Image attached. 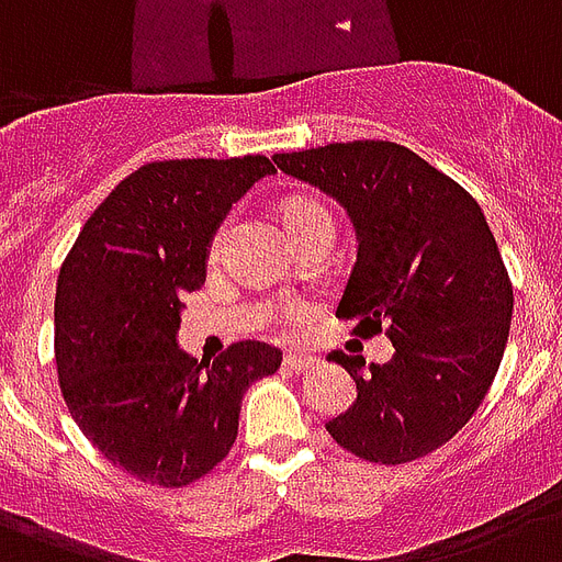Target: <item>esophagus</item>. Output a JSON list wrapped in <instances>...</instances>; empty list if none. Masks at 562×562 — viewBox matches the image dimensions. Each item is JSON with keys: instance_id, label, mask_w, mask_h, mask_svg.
I'll return each instance as SVG.
<instances>
[{"instance_id": "obj_1", "label": "esophagus", "mask_w": 562, "mask_h": 562, "mask_svg": "<svg viewBox=\"0 0 562 562\" xmlns=\"http://www.w3.org/2000/svg\"><path fill=\"white\" fill-rule=\"evenodd\" d=\"M317 364L315 356H308V352H285V359H282V368L291 370V373H306Z\"/></svg>"}]
</instances>
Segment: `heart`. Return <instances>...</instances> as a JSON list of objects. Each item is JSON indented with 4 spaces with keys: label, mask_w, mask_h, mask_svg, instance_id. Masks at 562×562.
<instances>
[{
    "label": "heart",
    "mask_w": 562,
    "mask_h": 562,
    "mask_svg": "<svg viewBox=\"0 0 562 562\" xmlns=\"http://www.w3.org/2000/svg\"><path fill=\"white\" fill-rule=\"evenodd\" d=\"M285 224H289L291 233L312 227V224H333V212L326 210L321 201L297 198V201H291L289 206H285ZM224 233H227V227L218 229V236H215V241H212V250H218Z\"/></svg>",
    "instance_id": "1"
}]
</instances>
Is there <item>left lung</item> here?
Here are the masks:
<instances>
[{"label":"left lung","mask_w":562,"mask_h":562,"mask_svg":"<svg viewBox=\"0 0 562 562\" xmlns=\"http://www.w3.org/2000/svg\"><path fill=\"white\" fill-rule=\"evenodd\" d=\"M277 169L350 215L359 254L335 315L384 329L393 359L333 352L359 396L326 431L373 463H408L452 440L487 396L505 356L514 285L470 192L405 145L333 143L273 154Z\"/></svg>","instance_id":"obj_1"}]
</instances>
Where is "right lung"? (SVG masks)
Here are the masks:
<instances>
[{"label": "right lung", "mask_w": 562, "mask_h": 562, "mask_svg": "<svg viewBox=\"0 0 562 562\" xmlns=\"http://www.w3.org/2000/svg\"><path fill=\"white\" fill-rule=\"evenodd\" d=\"M268 157L162 160L127 175L60 265L55 361L87 440L134 479L187 487L236 443L241 396L282 352L238 341L206 364L178 347L189 291L206 280L215 229Z\"/></svg>", "instance_id": "obj_1"}]
</instances>
